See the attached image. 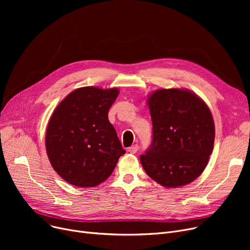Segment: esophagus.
I'll return each mask as SVG.
<instances>
[{
	"label": "esophagus",
	"instance_id": "34e87169",
	"mask_svg": "<svg viewBox=\"0 0 250 250\" xmlns=\"http://www.w3.org/2000/svg\"><path fill=\"white\" fill-rule=\"evenodd\" d=\"M138 150H139L138 145H133L132 147H129V148H128V152H129V153H132V154H136V153L138 152Z\"/></svg>",
	"mask_w": 250,
	"mask_h": 250
}]
</instances>
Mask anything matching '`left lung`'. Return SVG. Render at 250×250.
<instances>
[{
    "label": "left lung",
    "instance_id": "obj_1",
    "mask_svg": "<svg viewBox=\"0 0 250 250\" xmlns=\"http://www.w3.org/2000/svg\"><path fill=\"white\" fill-rule=\"evenodd\" d=\"M153 124L150 148L140 160L146 173L165 188L188 185L212 154L215 124L208 105L187 89H159L148 97Z\"/></svg>",
    "mask_w": 250,
    "mask_h": 250
}]
</instances>
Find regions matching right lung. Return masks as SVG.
Wrapping results in <instances>:
<instances>
[{
	"label": "right lung",
	"mask_w": 250,
	"mask_h": 250,
	"mask_svg": "<svg viewBox=\"0 0 250 250\" xmlns=\"http://www.w3.org/2000/svg\"><path fill=\"white\" fill-rule=\"evenodd\" d=\"M118 93L117 88H79L52 112L45 135L46 153L56 172L70 185H100L125 153L108 121Z\"/></svg>",
	"instance_id": "1"
}]
</instances>
